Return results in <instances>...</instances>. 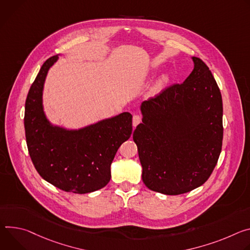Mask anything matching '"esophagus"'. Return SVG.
I'll use <instances>...</instances> for the list:
<instances>
[{
	"label": "esophagus",
	"mask_w": 250,
	"mask_h": 250,
	"mask_svg": "<svg viewBox=\"0 0 250 250\" xmlns=\"http://www.w3.org/2000/svg\"><path fill=\"white\" fill-rule=\"evenodd\" d=\"M141 122H142L141 116H139V115H134L133 116V126L134 127H136L137 125H139Z\"/></svg>",
	"instance_id": "esophagus-1"
}]
</instances>
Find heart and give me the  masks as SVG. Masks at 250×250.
Here are the masks:
<instances>
[{"label": "heart", "instance_id": "obj_1", "mask_svg": "<svg viewBox=\"0 0 250 250\" xmlns=\"http://www.w3.org/2000/svg\"><path fill=\"white\" fill-rule=\"evenodd\" d=\"M167 79H168L167 75H163L162 77H160V78L154 83V85L151 87V89H150V94H151V95H156V94H158V93L161 91V89L163 88V86H164V84L166 83V81H167Z\"/></svg>", "mask_w": 250, "mask_h": 250}]
</instances>
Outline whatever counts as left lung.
Returning <instances> with one entry per match:
<instances>
[{
    "label": "left lung",
    "mask_w": 250,
    "mask_h": 250,
    "mask_svg": "<svg viewBox=\"0 0 250 250\" xmlns=\"http://www.w3.org/2000/svg\"><path fill=\"white\" fill-rule=\"evenodd\" d=\"M193 69L141 104L142 123L133 133L145 186L176 196L205 184L221 152L223 99L208 65L192 57Z\"/></svg>",
    "instance_id": "1"
}]
</instances>
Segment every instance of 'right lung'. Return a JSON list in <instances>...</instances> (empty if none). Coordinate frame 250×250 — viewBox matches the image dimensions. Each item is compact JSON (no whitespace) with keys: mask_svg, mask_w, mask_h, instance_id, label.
<instances>
[{"mask_svg":"<svg viewBox=\"0 0 250 250\" xmlns=\"http://www.w3.org/2000/svg\"><path fill=\"white\" fill-rule=\"evenodd\" d=\"M58 60L54 55L42 64L27 93L23 119L27 149L43 180L64 191L92 192L109 183L111 163L132 134V115L123 112L76 130L52 125L44 114L42 91Z\"/></svg>","mask_w":250,"mask_h":250,"instance_id":"right-lung-1","label":"right lung"}]
</instances>
